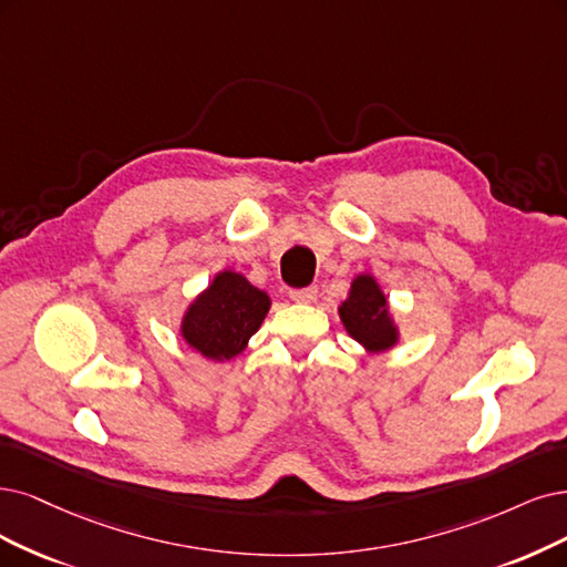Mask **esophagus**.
Returning <instances> with one entry per match:
<instances>
[{
	"mask_svg": "<svg viewBox=\"0 0 567 567\" xmlns=\"http://www.w3.org/2000/svg\"><path fill=\"white\" fill-rule=\"evenodd\" d=\"M289 299L297 303H312L318 299V287H303V289H291Z\"/></svg>",
	"mask_w": 567,
	"mask_h": 567,
	"instance_id": "obj_1",
	"label": "esophagus"
}]
</instances>
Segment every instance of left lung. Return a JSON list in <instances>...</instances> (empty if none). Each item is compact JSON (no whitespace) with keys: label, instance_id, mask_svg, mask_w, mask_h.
I'll return each mask as SVG.
<instances>
[{"label":"left lung","instance_id":"left-lung-1","mask_svg":"<svg viewBox=\"0 0 567 567\" xmlns=\"http://www.w3.org/2000/svg\"><path fill=\"white\" fill-rule=\"evenodd\" d=\"M339 318L352 341L367 354H381L400 343L402 333L381 282L373 272H358L350 282L348 297L339 303Z\"/></svg>","mask_w":567,"mask_h":567}]
</instances>
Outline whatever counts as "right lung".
<instances>
[{"label":"right lung","instance_id":"right-lung-1","mask_svg":"<svg viewBox=\"0 0 567 567\" xmlns=\"http://www.w3.org/2000/svg\"><path fill=\"white\" fill-rule=\"evenodd\" d=\"M270 310V297L243 272L221 268L209 285L188 301L179 320L182 341L209 362L238 358L259 331Z\"/></svg>","mask_w":567,"mask_h":567}]
</instances>
